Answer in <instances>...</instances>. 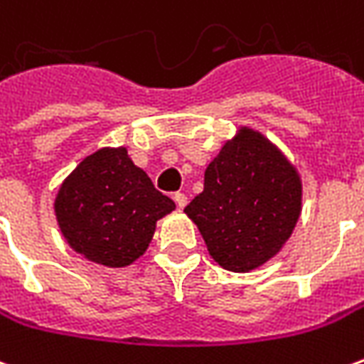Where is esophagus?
Returning a JSON list of instances; mask_svg holds the SVG:
<instances>
[{
	"instance_id": "34e87169",
	"label": "esophagus",
	"mask_w": 364,
	"mask_h": 364,
	"mask_svg": "<svg viewBox=\"0 0 364 364\" xmlns=\"http://www.w3.org/2000/svg\"><path fill=\"white\" fill-rule=\"evenodd\" d=\"M173 200H175V205L179 206V208H185V206H187V197H185L183 193H175Z\"/></svg>"
}]
</instances>
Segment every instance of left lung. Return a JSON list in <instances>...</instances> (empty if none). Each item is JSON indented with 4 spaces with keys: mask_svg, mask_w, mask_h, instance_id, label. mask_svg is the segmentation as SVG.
Listing matches in <instances>:
<instances>
[{
    "mask_svg": "<svg viewBox=\"0 0 364 364\" xmlns=\"http://www.w3.org/2000/svg\"><path fill=\"white\" fill-rule=\"evenodd\" d=\"M302 213V177L279 146L237 127L205 171V189L185 206L220 267L250 273L289 242Z\"/></svg>",
    "mask_w": 364,
    "mask_h": 364,
    "instance_id": "left-lung-1",
    "label": "left lung"
}]
</instances>
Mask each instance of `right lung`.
<instances>
[{
    "label": "right lung",
    "mask_w": 364,
    "mask_h": 364,
    "mask_svg": "<svg viewBox=\"0 0 364 364\" xmlns=\"http://www.w3.org/2000/svg\"><path fill=\"white\" fill-rule=\"evenodd\" d=\"M175 203L156 191L124 146L91 151L54 197V214L68 245L97 265L120 269L140 259L156 224Z\"/></svg>",
    "instance_id": "add662e5"
}]
</instances>
